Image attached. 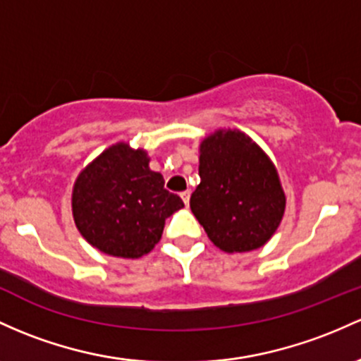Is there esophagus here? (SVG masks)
<instances>
[{"instance_id":"esophagus-1","label":"esophagus","mask_w":361,"mask_h":361,"mask_svg":"<svg viewBox=\"0 0 361 361\" xmlns=\"http://www.w3.org/2000/svg\"><path fill=\"white\" fill-rule=\"evenodd\" d=\"M180 197H181V200L185 202V205L188 207V204H190V192H188V190H187V192H181Z\"/></svg>"}]
</instances>
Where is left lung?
<instances>
[{"mask_svg": "<svg viewBox=\"0 0 361 361\" xmlns=\"http://www.w3.org/2000/svg\"><path fill=\"white\" fill-rule=\"evenodd\" d=\"M200 185L190 209L228 253L264 247L283 219L286 197L276 166L250 137L217 130L200 144Z\"/></svg>", "mask_w": 361, "mask_h": 361, "instance_id": "8db88e82", "label": "left lung"}]
</instances>
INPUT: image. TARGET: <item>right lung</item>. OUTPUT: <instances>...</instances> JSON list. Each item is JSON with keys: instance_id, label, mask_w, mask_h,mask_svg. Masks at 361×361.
<instances>
[{"instance_id": "add662e5", "label": "right lung", "mask_w": 361, "mask_h": 361, "mask_svg": "<svg viewBox=\"0 0 361 361\" xmlns=\"http://www.w3.org/2000/svg\"><path fill=\"white\" fill-rule=\"evenodd\" d=\"M164 188L161 173L149 168L147 152L116 144L78 174L71 211L78 231L94 248L138 259L156 247L164 223L183 207Z\"/></svg>"}]
</instances>
